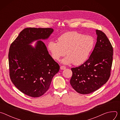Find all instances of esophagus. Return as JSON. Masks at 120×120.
<instances>
[{
	"label": "esophagus",
	"mask_w": 120,
	"mask_h": 120,
	"mask_svg": "<svg viewBox=\"0 0 120 120\" xmlns=\"http://www.w3.org/2000/svg\"><path fill=\"white\" fill-rule=\"evenodd\" d=\"M65 68H66V67L64 66H61V67H60V69L61 70H64L65 69Z\"/></svg>",
	"instance_id": "34e87169"
}]
</instances>
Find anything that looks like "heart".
<instances>
[{
  "instance_id": "heart-1",
  "label": "heart",
  "mask_w": 120,
  "mask_h": 120,
  "mask_svg": "<svg viewBox=\"0 0 120 120\" xmlns=\"http://www.w3.org/2000/svg\"><path fill=\"white\" fill-rule=\"evenodd\" d=\"M95 45L94 38L76 31L65 33L58 39V42L50 41L47 48L52 58L59 61L66 54L62 62L66 64L77 65L83 64L88 58Z\"/></svg>"
}]
</instances>
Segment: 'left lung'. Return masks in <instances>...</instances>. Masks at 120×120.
<instances>
[{"mask_svg":"<svg viewBox=\"0 0 120 120\" xmlns=\"http://www.w3.org/2000/svg\"><path fill=\"white\" fill-rule=\"evenodd\" d=\"M97 42L88 59L78 67L72 68V87L81 94L93 93L105 84L111 75L113 48L105 34L96 30Z\"/></svg>","mask_w":120,"mask_h":120,"instance_id":"8db88e82","label":"left lung"}]
</instances>
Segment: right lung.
Masks as SVG:
<instances>
[{
    "label": "right lung",
    "instance_id": "1",
    "mask_svg": "<svg viewBox=\"0 0 120 120\" xmlns=\"http://www.w3.org/2000/svg\"><path fill=\"white\" fill-rule=\"evenodd\" d=\"M53 31L51 28H26L10 45L8 53L10 79L17 88L29 96L43 95L59 71V64L40 40L48 38ZM37 40L35 48L30 45Z\"/></svg>",
    "mask_w": 120,
    "mask_h": 120
}]
</instances>
